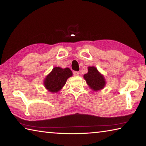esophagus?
I'll return each instance as SVG.
<instances>
[{
  "instance_id": "obj_1",
  "label": "esophagus",
  "mask_w": 146,
  "mask_h": 146,
  "mask_svg": "<svg viewBox=\"0 0 146 146\" xmlns=\"http://www.w3.org/2000/svg\"><path fill=\"white\" fill-rule=\"evenodd\" d=\"M73 75L75 76H78L79 75V73L78 71H73Z\"/></svg>"
}]
</instances>
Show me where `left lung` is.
Here are the masks:
<instances>
[{"mask_svg":"<svg viewBox=\"0 0 146 146\" xmlns=\"http://www.w3.org/2000/svg\"><path fill=\"white\" fill-rule=\"evenodd\" d=\"M86 82L94 91L102 90L106 85L104 76L98 72L95 67H89L88 73L84 75Z\"/></svg>","mask_w":146,"mask_h":146,"instance_id":"8db88e82","label":"left lung"}]
</instances>
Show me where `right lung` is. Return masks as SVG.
Segmentation results:
<instances>
[{"instance_id":"1","label":"right lung","mask_w":146,"mask_h":146,"mask_svg":"<svg viewBox=\"0 0 146 146\" xmlns=\"http://www.w3.org/2000/svg\"><path fill=\"white\" fill-rule=\"evenodd\" d=\"M71 76L72 71L70 69L55 67L46 76L44 80V86L47 90L51 92H57L65 85L67 79Z\"/></svg>"}]
</instances>
